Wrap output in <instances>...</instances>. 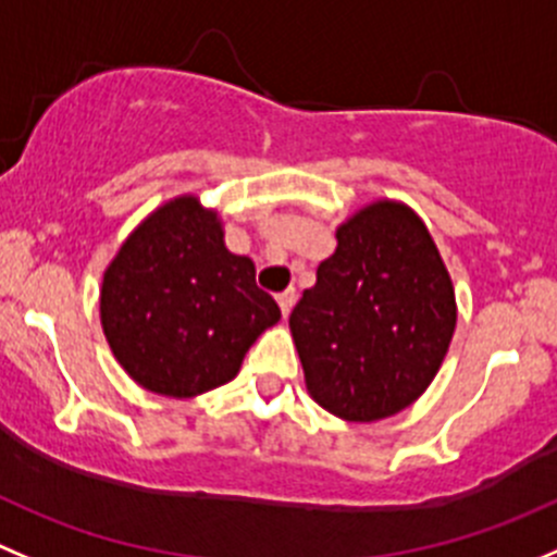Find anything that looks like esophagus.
<instances>
[{
    "mask_svg": "<svg viewBox=\"0 0 557 557\" xmlns=\"http://www.w3.org/2000/svg\"><path fill=\"white\" fill-rule=\"evenodd\" d=\"M278 306H282V314L284 317H289V311H293V306H295V289H284L282 295H278Z\"/></svg>",
    "mask_w": 557,
    "mask_h": 557,
    "instance_id": "1",
    "label": "esophagus"
}]
</instances>
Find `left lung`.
<instances>
[{"label":"left lung","instance_id":"1","mask_svg":"<svg viewBox=\"0 0 557 557\" xmlns=\"http://www.w3.org/2000/svg\"><path fill=\"white\" fill-rule=\"evenodd\" d=\"M336 251L289 314L311 399L369 423L410 407L457 327L454 284L426 224L380 199L336 230Z\"/></svg>","mask_w":557,"mask_h":557}]
</instances>
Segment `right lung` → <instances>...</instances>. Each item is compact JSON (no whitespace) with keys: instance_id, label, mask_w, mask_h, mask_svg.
<instances>
[{"instance_id":"add662e5","label":"right lung","mask_w":557,"mask_h":557,"mask_svg":"<svg viewBox=\"0 0 557 557\" xmlns=\"http://www.w3.org/2000/svg\"><path fill=\"white\" fill-rule=\"evenodd\" d=\"M226 248L215 210L185 194L152 210L103 273L100 325L116 363L152 394L190 399L230 383L248 347L282 320Z\"/></svg>"}]
</instances>
